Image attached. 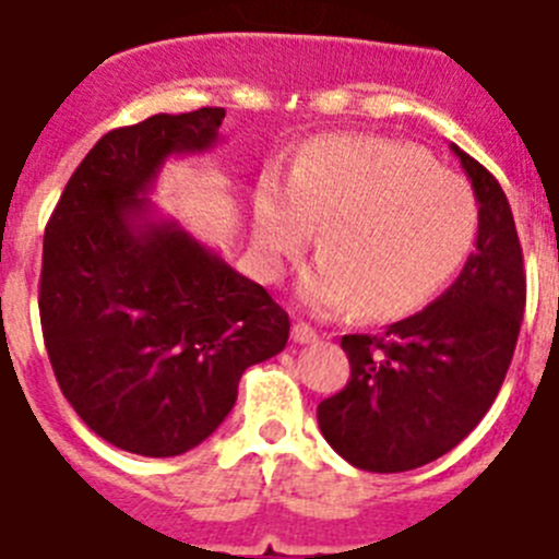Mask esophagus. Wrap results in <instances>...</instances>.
I'll return each instance as SVG.
<instances>
[{
    "label": "esophagus",
    "instance_id": "34e87169",
    "mask_svg": "<svg viewBox=\"0 0 559 559\" xmlns=\"http://www.w3.org/2000/svg\"><path fill=\"white\" fill-rule=\"evenodd\" d=\"M290 336H294V343H299V345L317 343V340H320V334H317L311 325H306V322H297V325H294V331H290Z\"/></svg>",
    "mask_w": 559,
    "mask_h": 559
}]
</instances>
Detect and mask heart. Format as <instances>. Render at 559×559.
<instances>
[{
  "label": "heart",
  "mask_w": 559,
  "mask_h": 559,
  "mask_svg": "<svg viewBox=\"0 0 559 559\" xmlns=\"http://www.w3.org/2000/svg\"><path fill=\"white\" fill-rule=\"evenodd\" d=\"M472 188L426 151L382 136L334 133L299 156L290 186L257 197L253 239L262 271L280 280L313 242L320 251L299 297L320 313L359 306L396 320L431 302L463 269L477 239Z\"/></svg>",
  "instance_id": "obj_1"
}]
</instances>
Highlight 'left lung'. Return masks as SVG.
<instances>
[{
    "label": "left lung",
    "instance_id": "8db88e82",
    "mask_svg": "<svg viewBox=\"0 0 559 559\" xmlns=\"http://www.w3.org/2000/svg\"><path fill=\"white\" fill-rule=\"evenodd\" d=\"M479 205L477 251L445 294L382 334L343 336L352 380L317 405L322 437L362 472L449 454L495 403L525 308L523 248L500 182L451 145Z\"/></svg>",
    "mask_w": 559,
    "mask_h": 559
}]
</instances>
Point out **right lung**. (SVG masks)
I'll use <instances>...</instances> for the list:
<instances>
[{
	"mask_svg": "<svg viewBox=\"0 0 559 559\" xmlns=\"http://www.w3.org/2000/svg\"><path fill=\"white\" fill-rule=\"evenodd\" d=\"M225 108L105 133L41 246L39 317L64 400L94 435L177 456L214 435L242 371L288 343V313L147 200L170 156L214 151Z\"/></svg>",
	"mask_w": 559,
	"mask_h": 559,
	"instance_id": "right-lung-1",
	"label": "right lung"
}]
</instances>
